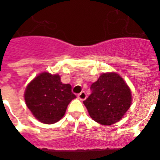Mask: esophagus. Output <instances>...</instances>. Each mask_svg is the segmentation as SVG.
<instances>
[{
  "label": "esophagus",
  "mask_w": 160,
  "mask_h": 160,
  "mask_svg": "<svg viewBox=\"0 0 160 160\" xmlns=\"http://www.w3.org/2000/svg\"><path fill=\"white\" fill-rule=\"evenodd\" d=\"M77 97H78V99H80V100H84L86 99V94H85L84 91H82V92L80 93V94L78 95Z\"/></svg>",
  "instance_id": "34e87169"
}]
</instances>
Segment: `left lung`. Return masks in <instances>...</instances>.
<instances>
[{
    "label": "left lung",
    "mask_w": 160,
    "mask_h": 160,
    "mask_svg": "<svg viewBox=\"0 0 160 160\" xmlns=\"http://www.w3.org/2000/svg\"><path fill=\"white\" fill-rule=\"evenodd\" d=\"M90 90L91 94L83 103L90 117L103 125L119 121L131 105L130 89L117 73H103Z\"/></svg>",
    "instance_id": "left-lung-1"
}]
</instances>
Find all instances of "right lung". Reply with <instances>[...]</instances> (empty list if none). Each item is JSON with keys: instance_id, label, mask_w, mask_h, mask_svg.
<instances>
[{"instance_id": "add662e5", "label": "right lung", "mask_w": 160, "mask_h": 160, "mask_svg": "<svg viewBox=\"0 0 160 160\" xmlns=\"http://www.w3.org/2000/svg\"><path fill=\"white\" fill-rule=\"evenodd\" d=\"M70 84H63L59 75L43 72L31 81L25 91V100L29 109L39 121L54 124L66 111L68 105L76 98Z\"/></svg>"}]
</instances>
